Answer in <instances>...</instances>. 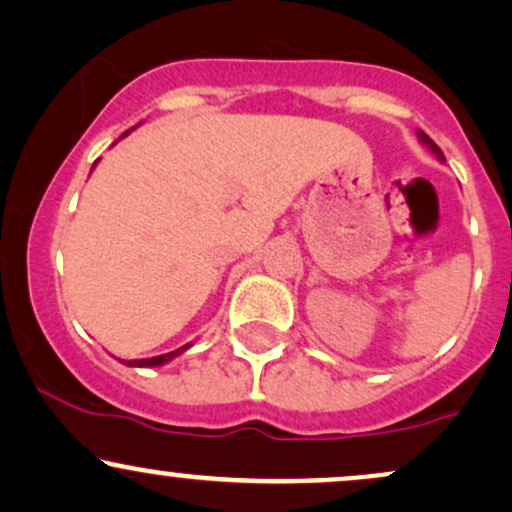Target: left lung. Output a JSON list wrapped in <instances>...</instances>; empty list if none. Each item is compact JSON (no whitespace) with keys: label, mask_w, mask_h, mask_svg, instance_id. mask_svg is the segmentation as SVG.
Here are the masks:
<instances>
[{"label":"left lung","mask_w":512,"mask_h":512,"mask_svg":"<svg viewBox=\"0 0 512 512\" xmlns=\"http://www.w3.org/2000/svg\"><path fill=\"white\" fill-rule=\"evenodd\" d=\"M417 140H420V143H422L424 147H427V150H429V152H432V155H434L436 159H439V162H446V157H443V152L439 150V145H436V143H434V140H432V138H429V135H427V133H424V131H420V128H417Z\"/></svg>","instance_id":"obj_1"}]
</instances>
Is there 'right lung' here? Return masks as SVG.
I'll return each mask as SVG.
<instances>
[{"mask_svg": "<svg viewBox=\"0 0 512 512\" xmlns=\"http://www.w3.org/2000/svg\"><path fill=\"white\" fill-rule=\"evenodd\" d=\"M131 131H133V128H131ZM131 131L123 133L121 138H126V135L131 133ZM121 138H119V140H121ZM97 162H100V159H97ZM97 162H95V164H97ZM95 164H92V169H95ZM92 169H90V171H92ZM190 346H193V343H186V346H181L178 350H171V353H164V355L143 357V360H119V362H123V365H126V367H162V365H166V362L174 360V357H178V355L186 353V350H188Z\"/></svg>", "mask_w": 512, "mask_h": 512, "instance_id": "add662e5", "label": "right lung"}]
</instances>
